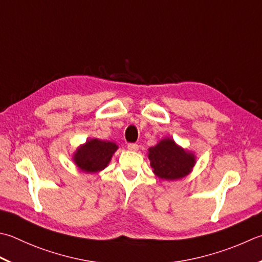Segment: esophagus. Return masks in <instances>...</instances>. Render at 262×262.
Instances as JSON below:
<instances>
[{
	"instance_id": "obj_1",
	"label": "esophagus",
	"mask_w": 262,
	"mask_h": 262,
	"mask_svg": "<svg viewBox=\"0 0 262 262\" xmlns=\"http://www.w3.org/2000/svg\"><path fill=\"white\" fill-rule=\"evenodd\" d=\"M127 147H128V150H130V151H137L138 150V144H136V143H129V144L127 145Z\"/></svg>"
}]
</instances>
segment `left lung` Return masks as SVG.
Segmentation results:
<instances>
[{"label": "left lung", "instance_id": "8db88e82", "mask_svg": "<svg viewBox=\"0 0 262 262\" xmlns=\"http://www.w3.org/2000/svg\"><path fill=\"white\" fill-rule=\"evenodd\" d=\"M148 159L155 175L166 181L187 176L195 165V156L178 146L171 138H163L148 148Z\"/></svg>", "mask_w": 262, "mask_h": 262}]
</instances>
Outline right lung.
<instances>
[{
    "instance_id": "right-lung-1",
    "label": "right lung",
    "mask_w": 262,
    "mask_h": 262,
    "mask_svg": "<svg viewBox=\"0 0 262 262\" xmlns=\"http://www.w3.org/2000/svg\"><path fill=\"white\" fill-rule=\"evenodd\" d=\"M117 148L118 145L114 142L92 138L77 148L74 155V161L81 171L90 173L99 172L109 165Z\"/></svg>"
}]
</instances>
